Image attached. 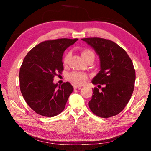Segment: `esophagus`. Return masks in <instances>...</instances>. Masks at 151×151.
<instances>
[{"instance_id":"esophagus-1","label":"esophagus","mask_w":151,"mask_h":151,"mask_svg":"<svg viewBox=\"0 0 151 151\" xmlns=\"http://www.w3.org/2000/svg\"><path fill=\"white\" fill-rule=\"evenodd\" d=\"M73 87H74V88H75V89H77V88H81V86H78V85H74Z\"/></svg>"}]
</instances>
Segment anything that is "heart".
Masks as SVG:
<instances>
[{
	"instance_id": "heart-1",
	"label": "heart",
	"mask_w": 151,
	"mask_h": 151,
	"mask_svg": "<svg viewBox=\"0 0 151 151\" xmlns=\"http://www.w3.org/2000/svg\"><path fill=\"white\" fill-rule=\"evenodd\" d=\"M82 57L85 60L87 59L89 57H93L94 58V54L93 51L89 49H85L82 51ZM71 56V52L70 51H68L66 52L65 55H64L63 61L64 65H67L69 60V58ZM88 76L87 74L83 72H77V71H74L69 73L67 76V78L68 81H70L71 83L76 85H83L85 84L88 80Z\"/></svg>"
}]
</instances>
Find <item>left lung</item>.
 <instances>
[{"instance_id":"1","label":"left lung","mask_w":151,"mask_h":151,"mask_svg":"<svg viewBox=\"0 0 151 151\" xmlns=\"http://www.w3.org/2000/svg\"><path fill=\"white\" fill-rule=\"evenodd\" d=\"M82 40L100 58L101 70L92 83L101 87L104 85L100 91L94 88L89 108L102 118L115 116L124 109L133 93L136 78L133 64L126 51L112 40L99 37Z\"/></svg>"}]
</instances>
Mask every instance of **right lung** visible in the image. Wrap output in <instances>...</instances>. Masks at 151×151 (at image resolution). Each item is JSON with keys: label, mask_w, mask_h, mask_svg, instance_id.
<instances>
[{"label": "right lung", "mask_w": 151, "mask_h": 151, "mask_svg": "<svg viewBox=\"0 0 151 151\" xmlns=\"http://www.w3.org/2000/svg\"><path fill=\"white\" fill-rule=\"evenodd\" d=\"M77 39L45 40L32 48L20 68V89L26 103L36 113L52 117L65 109L73 86L66 82L53 83L55 76L63 71V55Z\"/></svg>", "instance_id": "right-lung-1"}]
</instances>
